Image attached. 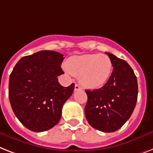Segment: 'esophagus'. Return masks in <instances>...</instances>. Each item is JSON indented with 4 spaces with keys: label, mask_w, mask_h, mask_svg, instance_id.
<instances>
[{
    "label": "esophagus",
    "mask_w": 153,
    "mask_h": 153,
    "mask_svg": "<svg viewBox=\"0 0 153 153\" xmlns=\"http://www.w3.org/2000/svg\"><path fill=\"white\" fill-rule=\"evenodd\" d=\"M80 89H82L80 85L79 84H75V85H74V91H78V90H80Z\"/></svg>",
    "instance_id": "obj_1"
}]
</instances>
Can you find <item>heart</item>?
I'll use <instances>...</instances> for the list:
<instances>
[{
	"mask_svg": "<svg viewBox=\"0 0 153 153\" xmlns=\"http://www.w3.org/2000/svg\"><path fill=\"white\" fill-rule=\"evenodd\" d=\"M66 69L71 74L79 76L84 86L100 88L108 81L112 72L111 59L105 54H85L68 58Z\"/></svg>",
	"mask_w": 153,
	"mask_h": 153,
	"instance_id": "heart-1",
	"label": "heart"
}]
</instances>
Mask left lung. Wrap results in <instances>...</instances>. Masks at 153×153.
Instances as JSON below:
<instances>
[{
	"instance_id": "8db88e82",
	"label": "left lung",
	"mask_w": 153,
	"mask_h": 153,
	"mask_svg": "<svg viewBox=\"0 0 153 153\" xmlns=\"http://www.w3.org/2000/svg\"><path fill=\"white\" fill-rule=\"evenodd\" d=\"M113 71L103 87L86 89L85 115L92 127L103 132H115L130 119L137 100V77L123 59L106 53Z\"/></svg>"
}]
</instances>
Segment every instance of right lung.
Wrapping results in <instances>:
<instances>
[{"label":"right lung","mask_w":153,"mask_h":153,"mask_svg":"<svg viewBox=\"0 0 153 153\" xmlns=\"http://www.w3.org/2000/svg\"><path fill=\"white\" fill-rule=\"evenodd\" d=\"M64 55L42 50L21 58L9 77L8 97L15 115L34 132L53 128L59 123L62 108L73 94L74 84L62 86L57 77Z\"/></svg>","instance_id":"obj_1"}]
</instances>
